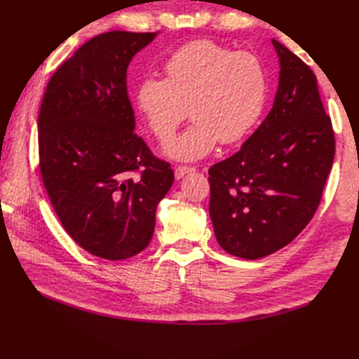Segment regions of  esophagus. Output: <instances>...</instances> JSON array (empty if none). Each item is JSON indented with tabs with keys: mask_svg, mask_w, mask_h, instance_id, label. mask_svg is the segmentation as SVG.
I'll use <instances>...</instances> for the list:
<instances>
[{
	"mask_svg": "<svg viewBox=\"0 0 359 359\" xmlns=\"http://www.w3.org/2000/svg\"><path fill=\"white\" fill-rule=\"evenodd\" d=\"M195 172V167H190V165H180L177 167V170H175V178L177 180H181L184 178L187 173H192Z\"/></svg>",
	"mask_w": 359,
	"mask_h": 359,
	"instance_id": "esophagus-1",
	"label": "esophagus"
}]
</instances>
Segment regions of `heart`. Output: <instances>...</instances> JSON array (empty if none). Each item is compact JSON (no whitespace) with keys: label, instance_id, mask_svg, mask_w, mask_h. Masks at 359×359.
Listing matches in <instances>:
<instances>
[{"label":"heart","instance_id":"obj_1","mask_svg":"<svg viewBox=\"0 0 359 359\" xmlns=\"http://www.w3.org/2000/svg\"><path fill=\"white\" fill-rule=\"evenodd\" d=\"M165 78H146L137 89V107L150 132L165 142L189 115L194 123L165 146L177 161H198L218 142L236 144L264 110L267 74L250 52H235L209 39L175 50L164 65Z\"/></svg>","mask_w":359,"mask_h":359}]
</instances>
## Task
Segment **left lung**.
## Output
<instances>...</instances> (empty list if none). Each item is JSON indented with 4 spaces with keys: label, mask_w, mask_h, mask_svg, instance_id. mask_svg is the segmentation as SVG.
Here are the masks:
<instances>
[{
    "label": "left lung",
    "mask_w": 359,
    "mask_h": 359,
    "mask_svg": "<svg viewBox=\"0 0 359 359\" xmlns=\"http://www.w3.org/2000/svg\"><path fill=\"white\" fill-rule=\"evenodd\" d=\"M280 81L264 121L209 169V213L219 245L244 259L283 249L312 219L335 156V135L304 61L272 39Z\"/></svg>",
    "instance_id": "obj_1"
}]
</instances>
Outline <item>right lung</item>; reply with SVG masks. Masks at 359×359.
Here are the masks:
<instances>
[{
  "label": "right lung",
  "mask_w": 359,
  "mask_h": 359,
  "mask_svg": "<svg viewBox=\"0 0 359 359\" xmlns=\"http://www.w3.org/2000/svg\"><path fill=\"white\" fill-rule=\"evenodd\" d=\"M158 32L93 36L57 69L39 109V170L55 213L79 247L119 261L149 245L170 164L135 133L127 67Z\"/></svg>",
  "instance_id": "obj_1"
}]
</instances>
